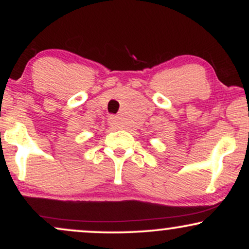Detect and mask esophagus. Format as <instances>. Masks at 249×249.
Returning a JSON list of instances; mask_svg holds the SVG:
<instances>
[{
  "mask_svg": "<svg viewBox=\"0 0 249 249\" xmlns=\"http://www.w3.org/2000/svg\"><path fill=\"white\" fill-rule=\"evenodd\" d=\"M108 124H110L111 127L118 126V121H117L116 117H110V118H108Z\"/></svg>",
  "mask_w": 249,
  "mask_h": 249,
  "instance_id": "1",
  "label": "esophagus"
}]
</instances>
